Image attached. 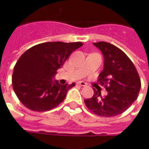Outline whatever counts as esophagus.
Here are the masks:
<instances>
[{
	"mask_svg": "<svg viewBox=\"0 0 149 149\" xmlns=\"http://www.w3.org/2000/svg\"><path fill=\"white\" fill-rule=\"evenodd\" d=\"M77 84L81 85V86H83V87L87 86V83H85L84 81H79V82H77Z\"/></svg>",
	"mask_w": 149,
	"mask_h": 149,
	"instance_id": "obj_1",
	"label": "esophagus"
}]
</instances>
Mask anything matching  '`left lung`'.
<instances>
[{
	"label": "left lung",
	"mask_w": 149,
	"mask_h": 149,
	"mask_svg": "<svg viewBox=\"0 0 149 149\" xmlns=\"http://www.w3.org/2000/svg\"><path fill=\"white\" fill-rule=\"evenodd\" d=\"M104 56V69L99 74L101 85L107 90L105 96L93 88L91 98L84 100L86 106L100 116L110 117L121 114L137 99L141 79L136 68L128 56L112 44L93 43Z\"/></svg>",
	"instance_id": "obj_1"
}]
</instances>
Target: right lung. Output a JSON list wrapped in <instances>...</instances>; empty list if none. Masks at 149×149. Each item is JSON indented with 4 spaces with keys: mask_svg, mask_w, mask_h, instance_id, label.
<instances>
[{
    "mask_svg": "<svg viewBox=\"0 0 149 149\" xmlns=\"http://www.w3.org/2000/svg\"><path fill=\"white\" fill-rule=\"evenodd\" d=\"M82 45L81 42H45L24 52L12 77L13 90L21 103L37 112L49 111L61 103L75 84L62 85L54 77L72 52Z\"/></svg>",
    "mask_w": 149,
    "mask_h": 149,
    "instance_id": "obj_1",
    "label": "right lung"
}]
</instances>
